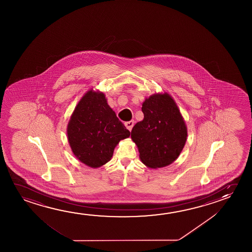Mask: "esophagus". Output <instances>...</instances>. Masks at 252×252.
Segmentation results:
<instances>
[{"label":"esophagus","instance_id":"34e87169","mask_svg":"<svg viewBox=\"0 0 252 252\" xmlns=\"http://www.w3.org/2000/svg\"><path fill=\"white\" fill-rule=\"evenodd\" d=\"M133 125H134V121H133V120H130V121H127V122H126V123H125L126 127L127 128L129 131H131V130H132Z\"/></svg>","mask_w":252,"mask_h":252}]
</instances>
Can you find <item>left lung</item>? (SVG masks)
I'll use <instances>...</instances> for the list:
<instances>
[{
  "label": "left lung",
  "instance_id": "obj_1",
  "mask_svg": "<svg viewBox=\"0 0 252 252\" xmlns=\"http://www.w3.org/2000/svg\"><path fill=\"white\" fill-rule=\"evenodd\" d=\"M143 120L132 127L131 137L141 161L148 167H167L186 143L188 130L178 106L168 93H155L142 104Z\"/></svg>",
  "mask_w": 252,
  "mask_h": 252
}]
</instances>
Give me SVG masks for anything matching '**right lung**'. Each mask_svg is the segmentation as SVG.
<instances>
[{
	"label": "right lung",
	"instance_id": "right-lung-1",
	"mask_svg": "<svg viewBox=\"0 0 252 252\" xmlns=\"http://www.w3.org/2000/svg\"><path fill=\"white\" fill-rule=\"evenodd\" d=\"M67 136L76 158L97 168L111 160L115 147L128 138L130 132L109 106L105 94L92 89L74 110Z\"/></svg>",
	"mask_w": 252,
	"mask_h": 252
}]
</instances>
